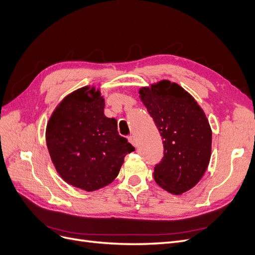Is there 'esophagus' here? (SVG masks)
I'll return each mask as SVG.
<instances>
[{
  "label": "esophagus",
  "mask_w": 255,
  "mask_h": 255,
  "mask_svg": "<svg viewBox=\"0 0 255 255\" xmlns=\"http://www.w3.org/2000/svg\"><path fill=\"white\" fill-rule=\"evenodd\" d=\"M128 140L129 142L132 144L134 147H137V143H136V139H135V136L134 135H130L129 137H128Z\"/></svg>",
  "instance_id": "1"
}]
</instances>
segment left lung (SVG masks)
<instances>
[{
    "label": "left lung",
    "instance_id": "obj_1",
    "mask_svg": "<svg viewBox=\"0 0 255 255\" xmlns=\"http://www.w3.org/2000/svg\"><path fill=\"white\" fill-rule=\"evenodd\" d=\"M138 98L161 133L164 157L154 167L156 184L175 195L199 183L211 157L212 130L204 110L176 83L162 80L139 88Z\"/></svg>",
    "mask_w": 255,
    "mask_h": 255
}]
</instances>
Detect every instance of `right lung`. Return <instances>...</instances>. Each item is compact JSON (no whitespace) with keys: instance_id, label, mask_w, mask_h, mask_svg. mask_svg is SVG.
Segmentation results:
<instances>
[{"instance_id":"1","label":"right lung","mask_w":255,"mask_h":255,"mask_svg":"<svg viewBox=\"0 0 255 255\" xmlns=\"http://www.w3.org/2000/svg\"><path fill=\"white\" fill-rule=\"evenodd\" d=\"M105 99L94 86L66 96L46 127V144L56 172L79 189L94 191L118 176L134 147L119 134L118 122L104 115Z\"/></svg>"}]
</instances>
